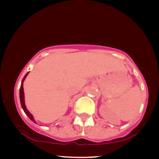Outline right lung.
<instances>
[{"mask_svg": "<svg viewBox=\"0 0 159 159\" xmlns=\"http://www.w3.org/2000/svg\"><path fill=\"white\" fill-rule=\"evenodd\" d=\"M28 75V72L25 75V77L23 78L22 81H21V87H20V90H19V97H20V102H21V107H22V109L25 111V113L26 114V115L27 116H28L29 118H30V120H32L34 123H36L35 120H34V116H33V115L30 114V112H29V111L27 110V107H26V105H25V93H24V88H23V82L25 81V79L26 78L27 75Z\"/></svg>", "mask_w": 159, "mask_h": 159, "instance_id": "right-lung-1", "label": "right lung"}]
</instances>
